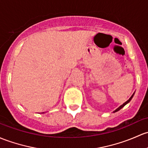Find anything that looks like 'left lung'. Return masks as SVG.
<instances>
[{
	"label": "left lung",
	"mask_w": 148,
	"mask_h": 148,
	"mask_svg": "<svg viewBox=\"0 0 148 148\" xmlns=\"http://www.w3.org/2000/svg\"><path fill=\"white\" fill-rule=\"evenodd\" d=\"M134 94H135V92H134V93H133V95H132V96H130V99H128V100H127V101H125V103H123V104H122V105H121V106H120L119 107V108H116V110H115V111H113V113H116V112L119 111V110H121V108H123V107H124V106H125V105H126V104H127V103H129V102H130V101H131V99H133V96H134Z\"/></svg>",
	"instance_id": "8db88e82"
}]
</instances>
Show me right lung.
<instances>
[{
    "mask_svg": "<svg viewBox=\"0 0 148 148\" xmlns=\"http://www.w3.org/2000/svg\"><path fill=\"white\" fill-rule=\"evenodd\" d=\"M44 113V112H43V113Z\"/></svg>",
    "mask_w": 148,
    "mask_h": 148,
    "instance_id": "add662e5",
    "label": "right lung"
}]
</instances>
